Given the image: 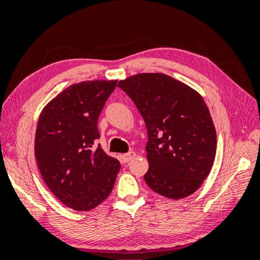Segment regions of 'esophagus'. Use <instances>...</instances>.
I'll list each match as a JSON object with an SVG mask.
<instances>
[{"label":"esophagus","instance_id":"obj_1","mask_svg":"<svg viewBox=\"0 0 260 260\" xmlns=\"http://www.w3.org/2000/svg\"><path fill=\"white\" fill-rule=\"evenodd\" d=\"M135 157H136V152H135V151H129V152H127V154H124L123 155V161L124 162H129L133 158H135Z\"/></svg>","mask_w":260,"mask_h":260}]
</instances>
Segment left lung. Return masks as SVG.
Masks as SVG:
<instances>
[{"label": "left lung", "mask_w": 260, "mask_h": 260, "mask_svg": "<svg viewBox=\"0 0 260 260\" xmlns=\"http://www.w3.org/2000/svg\"><path fill=\"white\" fill-rule=\"evenodd\" d=\"M118 86L133 99L148 131L144 181L168 199L195 193L211 172L216 131L201 94L163 73H140Z\"/></svg>", "instance_id": "1"}]
</instances>
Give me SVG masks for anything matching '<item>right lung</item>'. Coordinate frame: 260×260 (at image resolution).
<instances>
[{"label": "right lung", "instance_id": "right-lung-1", "mask_svg": "<svg viewBox=\"0 0 260 260\" xmlns=\"http://www.w3.org/2000/svg\"><path fill=\"white\" fill-rule=\"evenodd\" d=\"M117 80L71 85L42 109L35 133V158L49 190L67 207L90 211L111 193L120 163L94 141L98 117Z\"/></svg>", "mask_w": 260, "mask_h": 260}]
</instances>
